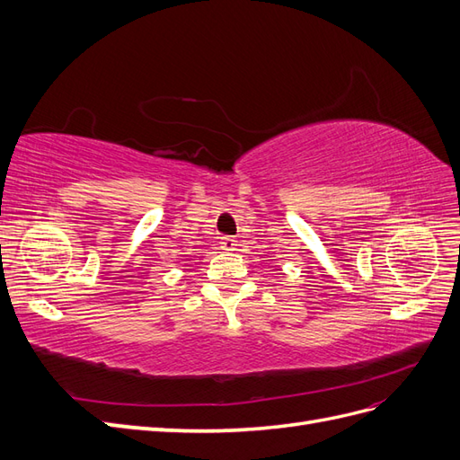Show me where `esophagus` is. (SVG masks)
<instances>
[{"mask_svg": "<svg viewBox=\"0 0 460 460\" xmlns=\"http://www.w3.org/2000/svg\"><path fill=\"white\" fill-rule=\"evenodd\" d=\"M220 249H225V252H234L235 247H238V242L232 235H225V238H220Z\"/></svg>", "mask_w": 460, "mask_h": 460, "instance_id": "1", "label": "esophagus"}]
</instances>
